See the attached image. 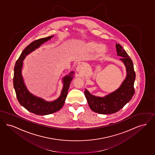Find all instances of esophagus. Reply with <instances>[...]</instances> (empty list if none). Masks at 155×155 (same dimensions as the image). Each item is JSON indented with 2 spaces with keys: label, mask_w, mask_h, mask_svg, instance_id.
<instances>
[{
  "label": "esophagus",
  "mask_w": 155,
  "mask_h": 155,
  "mask_svg": "<svg viewBox=\"0 0 155 155\" xmlns=\"http://www.w3.org/2000/svg\"><path fill=\"white\" fill-rule=\"evenodd\" d=\"M76 71L79 74H82L84 72V66L83 64H79L76 68Z\"/></svg>",
  "instance_id": "34e87169"
}]
</instances>
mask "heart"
Here are the masks:
<instances>
[{
	"mask_svg": "<svg viewBox=\"0 0 155 155\" xmlns=\"http://www.w3.org/2000/svg\"><path fill=\"white\" fill-rule=\"evenodd\" d=\"M98 46V44L94 43V42H91L90 43V47H91L92 49H95ZM107 48L104 45H100L98 48V51L100 54H104L106 52Z\"/></svg>",
	"mask_w": 155,
	"mask_h": 155,
	"instance_id": "obj_1",
	"label": "heart"
}]
</instances>
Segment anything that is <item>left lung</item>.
I'll list each match as a JSON object with an SVG mask.
<instances>
[{"label":"left lung","instance_id":"1","mask_svg":"<svg viewBox=\"0 0 155 155\" xmlns=\"http://www.w3.org/2000/svg\"><path fill=\"white\" fill-rule=\"evenodd\" d=\"M116 47L117 55L122 57L120 60L125 64L127 73L121 86L105 97H95L91 94L87 90L84 91L90 108L100 114H112L118 112L131 100L135 93V72L133 61L121 45L116 44Z\"/></svg>","mask_w":155,"mask_h":155}]
</instances>
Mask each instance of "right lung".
I'll use <instances>...</instances> for the list:
<instances>
[{
  "mask_svg": "<svg viewBox=\"0 0 155 155\" xmlns=\"http://www.w3.org/2000/svg\"><path fill=\"white\" fill-rule=\"evenodd\" d=\"M53 36H48L45 38L34 41L31 42L22 51L20 57L16 61L14 69L13 84L17 100L21 105L28 111L39 115L51 114L59 110L64 104L67 96L68 91L70 83L72 80L74 74L72 72L69 75L64 78V87L60 97L56 100L52 102L45 101L41 98H38L31 94L25 87L21 75V69L23 60L25 56L36 48H38L41 44L50 40Z\"/></svg>",
  "mask_w": 155,
  "mask_h": 155,
  "instance_id": "right-lung-1",
  "label": "right lung"
}]
</instances>
